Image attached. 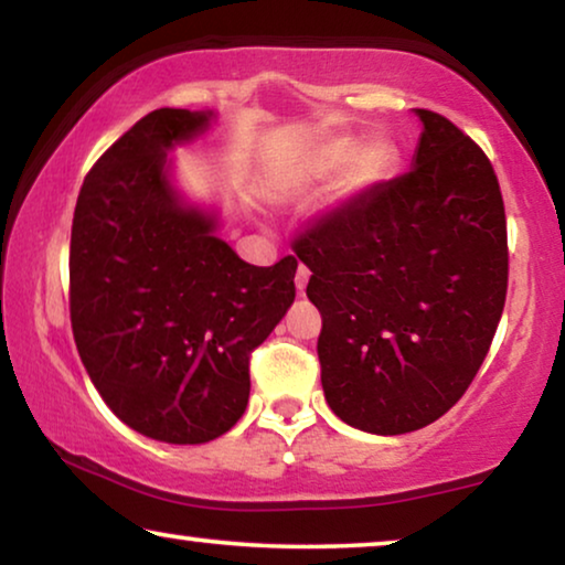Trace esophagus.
<instances>
[{
    "label": "esophagus",
    "instance_id": "esophagus-1",
    "mask_svg": "<svg viewBox=\"0 0 565 565\" xmlns=\"http://www.w3.org/2000/svg\"><path fill=\"white\" fill-rule=\"evenodd\" d=\"M308 277H311V273H308V267H303V265H300V267H298V273H296V288H298V292H300V296H303V292H306Z\"/></svg>",
    "mask_w": 565,
    "mask_h": 565
}]
</instances>
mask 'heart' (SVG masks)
I'll return each mask as SVG.
<instances>
[{
  "label": "heart",
  "instance_id": "1",
  "mask_svg": "<svg viewBox=\"0 0 565 565\" xmlns=\"http://www.w3.org/2000/svg\"><path fill=\"white\" fill-rule=\"evenodd\" d=\"M393 161H396V151L383 138L360 146L358 138L352 136H334L329 141L311 146L285 169L282 190H308L342 171L337 180V198L347 200L383 182L393 169Z\"/></svg>",
  "mask_w": 565,
  "mask_h": 565
}]
</instances>
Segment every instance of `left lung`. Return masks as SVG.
<instances>
[{
	"mask_svg": "<svg viewBox=\"0 0 565 565\" xmlns=\"http://www.w3.org/2000/svg\"><path fill=\"white\" fill-rule=\"evenodd\" d=\"M412 169L323 215L296 242L321 311L331 412L406 435L458 404L507 298L504 200L486 153L431 110Z\"/></svg>",
	"mask_w": 565,
	"mask_h": 565,
	"instance_id": "left-lung-1",
	"label": "left lung"
}]
</instances>
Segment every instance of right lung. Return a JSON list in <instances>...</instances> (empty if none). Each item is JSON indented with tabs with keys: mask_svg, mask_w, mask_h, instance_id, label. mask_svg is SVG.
I'll return each instance as SVG.
<instances>
[{
	"mask_svg": "<svg viewBox=\"0 0 565 565\" xmlns=\"http://www.w3.org/2000/svg\"><path fill=\"white\" fill-rule=\"evenodd\" d=\"M213 110L161 107L84 177L68 254L79 358L99 396L138 435L203 445L249 404V354L296 300L298 262H244L218 236V207L190 203L169 151Z\"/></svg>",
	"mask_w": 565,
	"mask_h": 565,
	"instance_id": "obj_1",
	"label": "right lung"
}]
</instances>
